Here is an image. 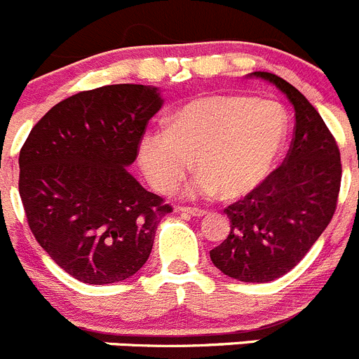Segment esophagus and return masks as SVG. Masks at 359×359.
I'll return each instance as SVG.
<instances>
[{
    "instance_id": "obj_1",
    "label": "esophagus",
    "mask_w": 359,
    "mask_h": 359,
    "mask_svg": "<svg viewBox=\"0 0 359 359\" xmlns=\"http://www.w3.org/2000/svg\"><path fill=\"white\" fill-rule=\"evenodd\" d=\"M177 212H184V214H191V216H205L207 210L198 209V207H186V205H179L177 207Z\"/></svg>"
}]
</instances>
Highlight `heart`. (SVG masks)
I'll use <instances>...</instances> for the list:
<instances>
[{
  "label": "heart",
  "mask_w": 359,
  "mask_h": 359,
  "mask_svg": "<svg viewBox=\"0 0 359 359\" xmlns=\"http://www.w3.org/2000/svg\"><path fill=\"white\" fill-rule=\"evenodd\" d=\"M289 118L274 100L248 95L196 97L177 109L168 127L143 133L138 163L150 186L172 193L195 157L198 179L191 193L236 200L266 180L285 145Z\"/></svg>",
  "instance_id": "obj_1"
}]
</instances>
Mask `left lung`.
Segmentation results:
<instances>
[{
	"mask_svg": "<svg viewBox=\"0 0 359 359\" xmlns=\"http://www.w3.org/2000/svg\"><path fill=\"white\" fill-rule=\"evenodd\" d=\"M253 76L273 83L292 102V143L283 164L226 207L230 233L210 250V260L226 276L266 283L294 269L330 225L340 193L341 161L337 140L299 90L276 74Z\"/></svg>",
	"mask_w": 359,
	"mask_h": 359,
	"instance_id": "left-lung-1",
	"label": "left lung"
}]
</instances>
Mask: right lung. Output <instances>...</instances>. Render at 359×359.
I'll return each mask as SVG.
<instances>
[{"label": "right lung", "mask_w": 359, "mask_h": 359, "mask_svg": "<svg viewBox=\"0 0 359 359\" xmlns=\"http://www.w3.org/2000/svg\"><path fill=\"white\" fill-rule=\"evenodd\" d=\"M157 88L108 85L53 106L19 154V195L36 243L83 283L127 280L149 260L172 212L126 166L138 157Z\"/></svg>", "instance_id": "right-lung-1"}]
</instances>
